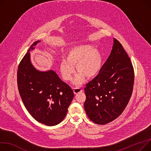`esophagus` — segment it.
Masks as SVG:
<instances>
[{
  "label": "esophagus",
  "mask_w": 151,
  "mask_h": 151,
  "mask_svg": "<svg viewBox=\"0 0 151 151\" xmlns=\"http://www.w3.org/2000/svg\"><path fill=\"white\" fill-rule=\"evenodd\" d=\"M73 92H74V93L76 94L81 92H83V89L80 87H75L73 88Z\"/></svg>",
  "instance_id": "esophagus-1"
}]
</instances>
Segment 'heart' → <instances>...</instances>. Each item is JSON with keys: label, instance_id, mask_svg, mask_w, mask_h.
<instances>
[{"label": "heart", "instance_id": "1", "mask_svg": "<svg viewBox=\"0 0 151 151\" xmlns=\"http://www.w3.org/2000/svg\"><path fill=\"white\" fill-rule=\"evenodd\" d=\"M102 56L101 53L94 46L85 44L75 46L70 49L67 54L66 59H63L60 64V70L65 81H70L72 79L76 70L79 73L73 79V83L76 86L81 85L87 78L96 76L101 69Z\"/></svg>", "mask_w": 151, "mask_h": 151}]
</instances>
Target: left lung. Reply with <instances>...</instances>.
I'll return each mask as SVG.
<instances>
[{
    "mask_svg": "<svg viewBox=\"0 0 151 151\" xmlns=\"http://www.w3.org/2000/svg\"><path fill=\"white\" fill-rule=\"evenodd\" d=\"M134 71L131 61L117 39L98 74L84 88V106L89 119L97 124L114 121L124 111L131 97Z\"/></svg>",
    "mask_w": 151,
    "mask_h": 151,
    "instance_id": "obj_1",
    "label": "left lung"
}]
</instances>
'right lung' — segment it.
Wrapping results in <instances>:
<instances>
[{"instance_id": "right-lung-1", "label": "right lung", "mask_w": 151, "mask_h": 151, "mask_svg": "<svg viewBox=\"0 0 151 151\" xmlns=\"http://www.w3.org/2000/svg\"><path fill=\"white\" fill-rule=\"evenodd\" d=\"M20 62L17 81L20 96L27 110L36 121L47 126H55L65 118L74 96L72 88L53 71L41 72L30 61L29 51Z\"/></svg>"}]
</instances>
